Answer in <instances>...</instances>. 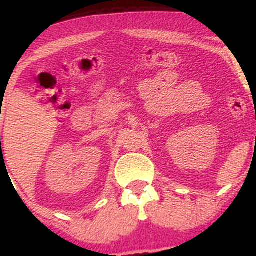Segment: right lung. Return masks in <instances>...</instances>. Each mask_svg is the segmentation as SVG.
I'll use <instances>...</instances> for the list:
<instances>
[{
    "label": "right lung",
    "instance_id": "add662e5",
    "mask_svg": "<svg viewBox=\"0 0 256 256\" xmlns=\"http://www.w3.org/2000/svg\"><path fill=\"white\" fill-rule=\"evenodd\" d=\"M0 138H1V137H0Z\"/></svg>",
    "mask_w": 256,
    "mask_h": 256
}]
</instances>
